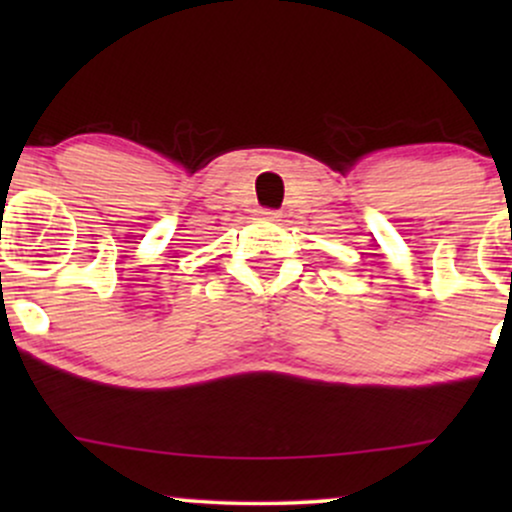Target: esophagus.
Masks as SVG:
<instances>
[{
    "label": "esophagus",
    "instance_id": "esophagus-1",
    "mask_svg": "<svg viewBox=\"0 0 512 512\" xmlns=\"http://www.w3.org/2000/svg\"><path fill=\"white\" fill-rule=\"evenodd\" d=\"M260 216L262 219H267V221H279V211H274V209H262L260 211Z\"/></svg>",
    "mask_w": 512,
    "mask_h": 512
}]
</instances>
